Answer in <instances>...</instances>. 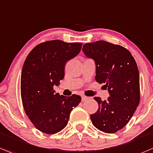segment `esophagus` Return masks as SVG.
<instances>
[{"label":"esophagus","mask_w":153,"mask_h":153,"mask_svg":"<svg viewBox=\"0 0 153 153\" xmlns=\"http://www.w3.org/2000/svg\"><path fill=\"white\" fill-rule=\"evenodd\" d=\"M87 99H88V97H87V96H81V101H82V102H84V101H86Z\"/></svg>","instance_id":"esophagus-1"}]
</instances>
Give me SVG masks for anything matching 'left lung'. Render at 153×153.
Returning a JSON list of instances; mask_svg holds the SVG:
<instances>
[{"instance_id": "obj_1", "label": "left lung", "mask_w": 153, "mask_h": 153, "mask_svg": "<svg viewBox=\"0 0 153 153\" xmlns=\"http://www.w3.org/2000/svg\"><path fill=\"white\" fill-rule=\"evenodd\" d=\"M82 51L96 63V81L105 84L108 100L94 97L99 109L90 115L93 126L105 133L122 129L140 102V76L137 63L124 47L105 41L83 45Z\"/></svg>"}]
</instances>
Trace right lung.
<instances>
[{
    "instance_id": "right-lung-1",
    "label": "right lung",
    "mask_w": 153,
    "mask_h": 153,
    "mask_svg": "<svg viewBox=\"0 0 153 153\" xmlns=\"http://www.w3.org/2000/svg\"><path fill=\"white\" fill-rule=\"evenodd\" d=\"M82 43L51 40L33 48L21 76V96L27 116L42 132L51 134L66 126L80 96H60L54 90L64 78L66 63L81 51Z\"/></svg>"
}]
</instances>
